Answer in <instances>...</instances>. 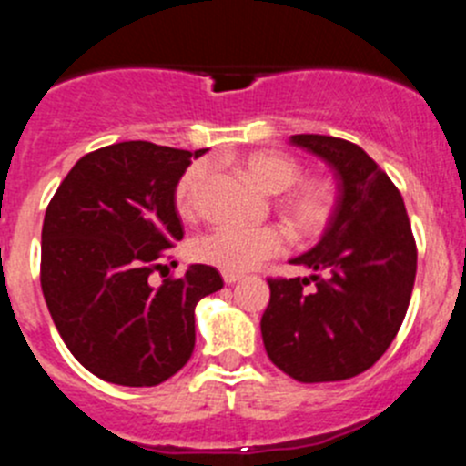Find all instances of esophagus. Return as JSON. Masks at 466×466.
<instances>
[{"instance_id": "obj_1", "label": "esophagus", "mask_w": 466, "mask_h": 466, "mask_svg": "<svg viewBox=\"0 0 466 466\" xmlns=\"http://www.w3.org/2000/svg\"><path fill=\"white\" fill-rule=\"evenodd\" d=\"M238 280H242V274H228V271H224V283L233 285L238 283Z\"/></svg>"}]
</instances>
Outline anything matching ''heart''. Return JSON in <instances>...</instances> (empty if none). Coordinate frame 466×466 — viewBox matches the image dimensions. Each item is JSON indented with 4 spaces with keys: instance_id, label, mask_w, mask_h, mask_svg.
Instances as JSON below:
<instances>
[{
    "instance_id": "1",
    "label": "heart",
    "mask_w": 466,
    "mask_h": 466,
    "mask_svg": "<svg viewBox=\"0 0 466 466\" xmlns=\"http://www.w3.org/2000/svg\"><path fill=\"white\" fill-rule=\"evenodd\" d=\"M242 167L248 178L269 195H280L301 178V165L283 151H253V154L244 156ZM206 177H208V165L195 163L178 178L174 204H177L181 218H192L197 213ZM280 206H283L288 222L299 233H319L333 210V190L324 181L299 183L285 195ZM285 247H288V238L276 227L219 228V231L195 239L190 253L197 262H204L215 269L244 274V271L256 269L269 258L283 253Z\"/></svg>"
}]
</instances>
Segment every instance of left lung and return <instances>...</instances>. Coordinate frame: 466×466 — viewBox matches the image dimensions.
Masks as SVG:
<instances>
[{
	"label": "left lung",
	"mask_w": 466,
	"mask_h": 466,
	"mask_svg": "<svg viewBox=\"0 0 466 466\" xmlns=\"http://www.w3.org/2000/svg\"><path fill=\"white\" fill-rule=\"evenodd\" d=\"M289 142L329 163L338 197L319 242L289 260L312 274L269 280L262 342L269 360L299 383L347 380L376 365L399 333L417 247L403 197L365 149L317 133ZM310 282L316 288L306 293Z\"/></svg>",
	"instance_id": "1"
}]
</instances>
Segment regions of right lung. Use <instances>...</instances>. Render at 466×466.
Instances as JSON below:
<instances>
[{"mask_svg":"<svg viewBox=\"0 0 466 466\" xmlns=\"http://www.w3.org/2000/svg\"><path fill=\"white\" fill-rule=\"evenodd\" d=\"M195 154L131 140L83 156L49 201L40 285L72 356L96 379L154 388L195 351V308L224 288L215 267L149 283L183 238L174 192Z\"/></svg>","mask_w":466,"mask_h":466,"instance_id":"right-lung-1","label":"right lung"}]
</instances>
